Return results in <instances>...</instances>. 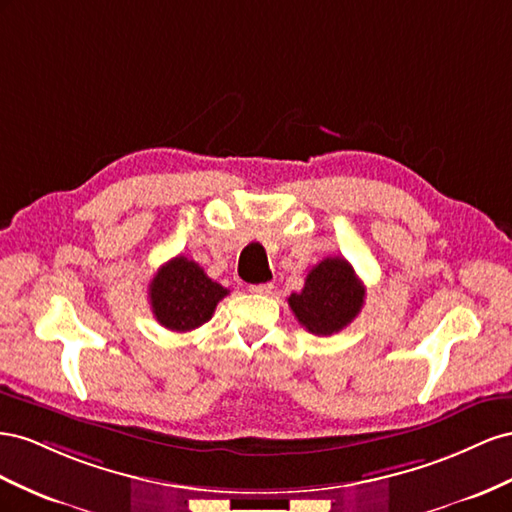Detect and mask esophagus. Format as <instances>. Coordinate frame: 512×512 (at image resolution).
<instances>
[{
  "label": "esophagus",
  "instance_id": "esophagus-1",
  "mask_svg": "<svg viewBox=\"0 0 512 512\" xmlns=\"http://www.w3.org/2000/svg\"><path fill=\"white\" fill-rule=\"evenodd\" d=\"M248 291H251V294H259V296H270L274 291V285L272 283H259V285L248 287Z\"/></svg>",
  "mask_w": 512,
  "mask_h": 512
}]
</instances>
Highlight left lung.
<instances>
[{
    "mask_svg": "<svg viewBox=\"0 0 512 512\" xmlns=\"http://www.w3.org/2000/svg\"><path fill=\"white\" fill-rule=\"evenodd\" d=\"M300 324L328 337L352 324L364 304V285L343 257H326L306 274L302 291L287 298Z\"/></svg>",
    "mask_w": 512,
    "mask_h": 512,
    "instance_id": "8db88e82",
    "label": "left lung"
}]
</instances>
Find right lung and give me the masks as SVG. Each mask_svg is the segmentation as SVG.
<instances>
[{
	"mask_svg": "<svg viewBox=\"0 0 512 512\" xmlns=\"http://www.w3.org/2000/svg\"><path fill=\"white\" fill-rule=\"evenodd\" d=\"M227 294L229 289L212 281L199 264L182 255L160 266L148 289L156 321L173 332H191L206 324Z\"/></svg>",
	"mask_w": 512,
	"mask_h": 512,
	"instance_id": "right-lung-1",
	"label": "right lung"
}]
</instances>
